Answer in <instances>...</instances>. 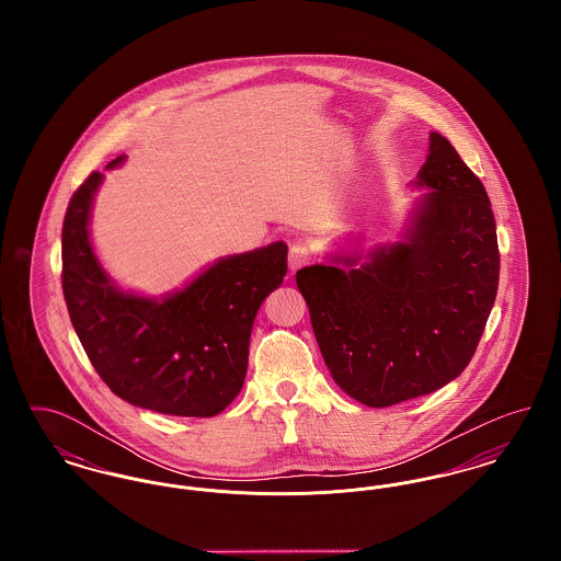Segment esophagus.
Listing matches in <instances>:
<instances>
[{"mask_svg": "<svg viewBox=\"0 0 561 561\" xmlns=\"http://www.w3.org/2000/svg\"><path fill=\"white\" fill-rule=\"evenodd\" d=\"M311 263V252L307 245L302 243H294L290 245V254H288V267L290 271H298V268L307 267Z\"/></svg>", "mask_w": 561, "mask_h": 561, "instance_id": "esophagus-1", "label": "esophagus"}]
</instances>
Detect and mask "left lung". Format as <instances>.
Masks as SVG:
<instances>
[{"label":"left lung","instance_id":"1","mask_svg":"<svg viewBox=\"0 0 561 561\" xmlns=\"http://www.w3.org/2000/svg\"><path fill=\"white\" fill-rule=\"evenodd\" d=\"M405 240L346 267L296 273L325 366L336 385L370 408L437 391L462 373L499 290L501 254L488 193L450 140L431 133Z\"/></svg>","mask_w":561,"mask_h":561}]
</instances>
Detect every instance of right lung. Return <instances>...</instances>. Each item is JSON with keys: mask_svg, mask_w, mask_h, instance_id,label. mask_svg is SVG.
<instances>
[{"mask_svg": "<svg viewBox=\"0 0 561 561\" xmlns=\"http://www.w3.org/2000/svg\"><path fill=\"white\" fill-rule=\"evenodd\" d=\"M101 181L92 172L81 183L62 220L60 279L81 347L108 389L133 405L195 419L222 412L241 391L256 311L288 273V245L220 259L163 300L124 294L88 236Z\"/></svg>", "mask_w": 561, "mask_h": 561, "instance_id": "add662e5", "label": "right lung"}]
</instances>
